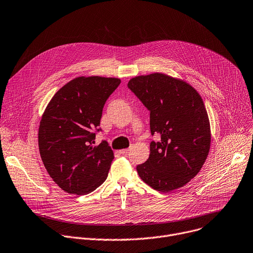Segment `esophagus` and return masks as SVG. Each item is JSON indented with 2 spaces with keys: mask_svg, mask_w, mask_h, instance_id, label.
I'll return each instance as SVG.
<instances>
[{
  "mask_svg": "<svg viewBox=\"0 0 253 253\" xmlns=\"http://www.w3.org/2000/svg\"><path fill=\"white\" fill-rule=\"evenodd\" d=\"M128 151H129L128 149H125V150H121V151H120V153H121V154H123V155H126V154L128 153Z\"/></svg>",
  "mask_w": 253,
  "mask_h": 253,
  "instance_id": "1",
  "label": "esophagus"
}]
</instances>
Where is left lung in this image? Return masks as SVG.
<instances>
[{
	"label": "left lung",
	"mask_w": 253,
	"mask_h": 253,
	"mask_svg": "<svg viewBox=\"0 0 253 253\" xmlns=\"http://www.w3.org/2000/svg\"><path fill=\"white\" fill-rule=\"evenodd\" d=\"M128 89L150 111L149 159L137 166L141 179L158 191L182 187L202 169L210 151L211 128L202 97L189 84L155 73L132 78Z\"/></svg>",
	"instance_id": "obj_1"
}]
</instances>
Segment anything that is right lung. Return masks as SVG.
Returning a JSON list of instances; mask_svg holds the SVG:
<instances>
[{
    "mask_svg": "<svg viewBox=\"0 0 253 253\" xmlns=\"http://www.w3.org/2000/svg\"><path fill=\"white\" fill-rule=\"evenodd\" d=\"M121 80L79 77L57 91L48 103L38 130L44 167L63 190L84 196L107 178L113 152L106 141L95 145L108 97Z\"/></svg>",
    "mask_w": 253,
    "mask_h": 253,
    "instance_id": "1",
    "label": "right lung"
}]
</instances>
